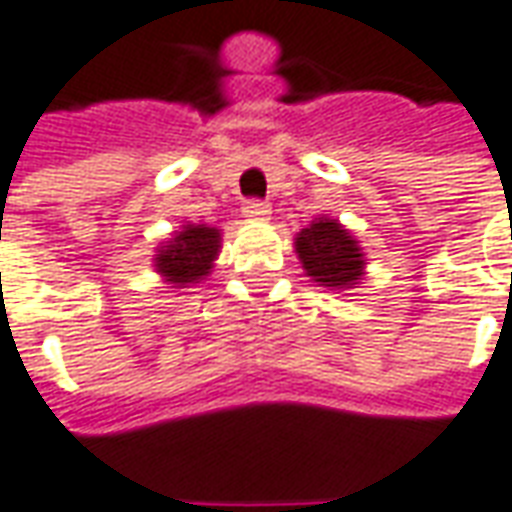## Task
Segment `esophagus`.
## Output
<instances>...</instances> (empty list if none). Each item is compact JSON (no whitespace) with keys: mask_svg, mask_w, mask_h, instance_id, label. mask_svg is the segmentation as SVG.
Instances as JSON below:
<instances>
[{"mask_svg":"<svg viewBox=\"0 0 512 512\" xmlns=\"http://www.w3.org/2000/svg\"><path fill=\"white\" fill-rule=\"evenodd\" d=\"M242 214L248 217V220H267L270 217V203L267 200H245L242 203Z\"/></svg>","mask_w":512,"mask_h":512,"instance_id":"34e87169","label":"esophagus"}]
</instances>
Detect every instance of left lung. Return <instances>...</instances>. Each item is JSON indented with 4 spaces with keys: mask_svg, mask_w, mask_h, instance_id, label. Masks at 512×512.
Instances as JSON below:
<instances>
[{
    "mask_svg": "<svg viewBox=\"0 0 512 512\" xmlns=\"http://www.w3.org/2000/svg\"><path fill=\"white\" fill-rule=\"evenodd\" d=\"M301 256L303 270L315 278L320 287L340 290L345 284H354L362 276V253L354 236L345 234V228L334 220H317L303 228L295 242Z\"/></svg>",
    "mask_w": 512,
    "mask_h": 512,
    "instance_id": "8db88e82",
    "label": "left lung"
}]
</instances>
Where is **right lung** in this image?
I'll return each instance as SVG.
<instances>
[{
	"label": "right lung",
	"instance_id": "obj_1",
	"mask_svg": "<svg viewBox=\"0 0 512 512\" xmlns=\"http://www.w3.org/2000/svg\"><path fill=\"white\" fill-rule=\"evenodd\" d=\"M220 250V231L206 225H186L172 239L167 250L158 253L155 267L172 284H197L211 270V262Z\"/></svg>",
	"mask_w": 512,
	"mask_h": 512
}]
</instances>
